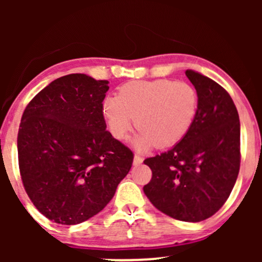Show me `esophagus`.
I'll list each match as a JSON object with an SVG mask.
<instances>
[{
	"instance_id": "esophagus-1",
	"label": "esophagus",
	"mask_w": 262,
	"mask_h": 262,
	"mask_svg": "<svg viewBox=\"0 0 262 262\" xmlns=\"http://www.w3.org/2000/svg\"><path fill=\"white\" fill-rule=\"evenodd\" d=\"M141 162H143V158H141L140 155L135 154V155H134V160H133V164H134V166H138V165H140Z\"/></svg>"
}]
</instances>
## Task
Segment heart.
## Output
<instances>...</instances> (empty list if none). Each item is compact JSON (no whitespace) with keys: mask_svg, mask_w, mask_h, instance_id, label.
Returning a JSON list of instances; mask_svg holds the SVG:
<instances>
[{"mask_svg":"<svg viewBox=\"0 0 262 262\" xmlns=\"http://www.w3.org/2000/svg\"><path fill=\"white\" fill-rule=\"evenodd\" d=\"M108 129L118 140H125L132 129H139L134 146L169 148L181 141L196 119L198 95L189 83L171 80L130 81L118 96L103 101Z\"/></svg>","mask_w":262,"mask_h":262,"instance_id":"heart-1","label":"heart"}]
</instances>
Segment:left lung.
Instances as JSON below:
<instances>
[{
    "label": "left lung",
    "mask_w": 262,
    "mask_h": 262,
    "mask_svg": "<svg viewBox=\"0 0 262 262\" xmlns=\"http://www.w3.org/2000/svg\"><path fill=\"white\" fill-rule=\"evenodd\" d=\"M198 111L188 133L169 151L144 164L152 177L144 193L155 208L183 222L204 221L222 208L240 169V122L233 100L219 83L193 70Z\"/></svg>",
    "instance_id": "left-lung-1"
}]
</instances>
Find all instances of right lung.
<instances>
[{
    "mask_svg": "<svg viewBox=\"0 0 262 262\" xmlns=\"http://www.w3.org/2000/svg\"><path fill=\"white\" fill-rule=\"evenodd\" d=\"M108 81L70 74L29 102L18 130L25 189L41 214L59 224L100 213L133 164V152L106 130Z\"/></svg>",
    "mask_w": 262,
    "mask_h": 262,
    "instance_id": "obj_1",
    "label": "right lung"
}]
</instances>
